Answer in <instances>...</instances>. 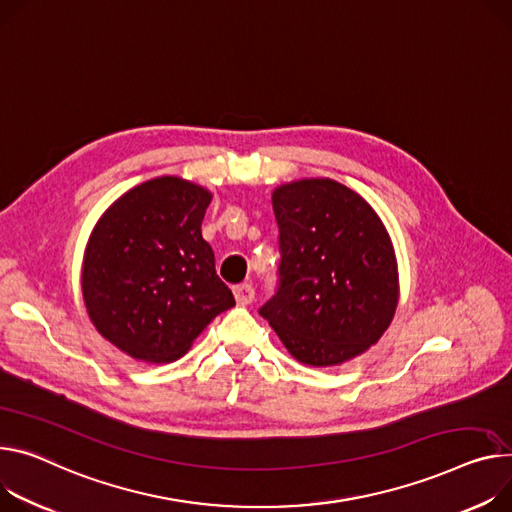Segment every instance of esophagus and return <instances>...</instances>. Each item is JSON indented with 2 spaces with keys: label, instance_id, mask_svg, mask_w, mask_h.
Instances as JSON below:
<instances>
[{
  "label": "esophagus",
  "instance_id": "34e87169",
  "mask_svg": "<svg viewBox=\"0 0 512 512\" xmlns=\"http://www.w3.org/2000/svg\"><path fill=\"white\" fill-rule=\"evenodd\" d=\"M233 295H235V301H238L240 305H248V303L254 301L256 291H254V287L250 283H244V285H238V287L233 289Z\"/></svg>",
  "mask_w": 512,
  "mask_h": 512
}]
</instances>
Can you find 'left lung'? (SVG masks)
Listing matches in <instances>:
<instances>
[{
  "label": "left lung",
  "instance_id": "left-lung-1",
  "mask_svg": "<svg viewBox=\"0 0 512 512\" xmlns=\"http://www.w3.org/2000/svg\"><path fill=\"white\" fill-rule=\"evenodd\" d=\"M279 223V289L260 316L309 367L355 359L398 307V262L389 233L361 194L330 178L272 192Z\"/></svg>",
  "mask_w": 512,
  "mask_h": 512
}]
</instances>
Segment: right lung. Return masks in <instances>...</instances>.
<instances>
[{
  "instance_id": "add662e5",
  "label": "right lung",
  "mask_w": 512,
  "mask_h": 512,
  "mask_svg": "<svg viewBox=\"0 0 512 512\" xmlns=\"http://www.w3.org/2000/svg\"><path fill=\"white\" fill-rule=\"evenodd\" d=\"M211 199L188 180L153 178L114 201L90 235L82 268L88 316L137 361L180 359L235 305L201 233Z\"/></svg>"
}]
</instances>
